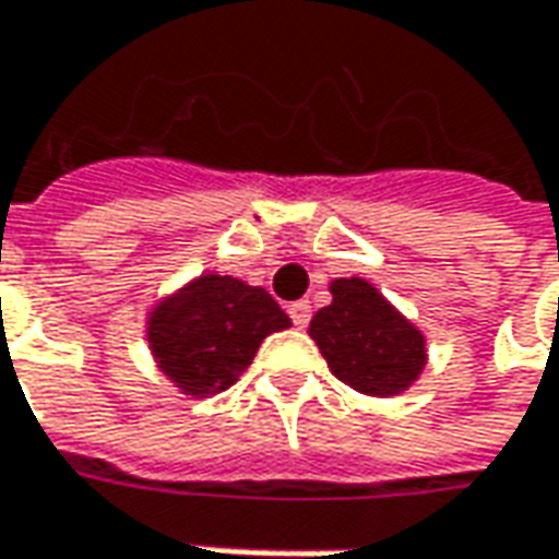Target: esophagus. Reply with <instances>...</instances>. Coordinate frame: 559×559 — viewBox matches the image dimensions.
Returning a JSON list of instances; mask_svg holds the SVG:
<instances>
[{"label": "esophagus", "mask_w": 559, "mask_h": 559, "mask_svg": "<svg viewBox=\"0 0 559 559\" xmlns=\"http://www.w3.org/2000/svg\"><path fill=\"white\" fill-rule=\"evenodd\" d=\"M288 317H292V323L298 325V329H305L310 323V301H292L288 305Z\"/></svg>", "instance_id": "esophagus-1"}]
</instances>
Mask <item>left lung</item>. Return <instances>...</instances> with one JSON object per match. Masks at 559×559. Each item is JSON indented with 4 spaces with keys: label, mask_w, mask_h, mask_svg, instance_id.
<instances>
[{
    "label": "left lung",
    "mask_w": 559,
    "mask_h": 559,
    "mask_svg": "<svg viewBox=\"0 0 559 559\" xmlns=\"http://www.w3.org/2000/svg\"><path fill=\"white\" fill-rule=\"evenodd\" d=\"M307 332L332 376L369 396L403 393L428 362L425 335L359 276L332 283V305L317 310Z\"/></svg>",
    "instance_id": "1"
}]
</instances>
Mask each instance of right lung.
<instances>
[{
  "label": "right lung",
  "mask_w": 559,
  "mask_h": 559,
  "mask_svg": "<svg viewBox=\"0 0 559 559\" xmlns=\"http://www.w3.org/2000/svg\"><path fill=\"white\" fill-rule=\"evenodd\" d=\"M292 320L261 286L205 273L159 301L150 313L147 341L159 369L183 393L227 391L271 332Z\"/></svg>",
  "instance_id": "right-lung-1"
}]
</instances>
